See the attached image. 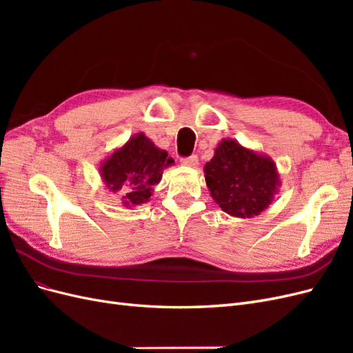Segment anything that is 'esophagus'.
<instances>
[{"label": "esophagus", "mask_w": 353, "mask_h": 353, "mask_svg": "<svg viewBox=\"0 0 353 353\" xmlns=\"http://www.w3.org/2000/svg\"><path fill=\"white\" fill-rule=\"evenodd\" d=\"M181 163L188 168H196L199 165V157L196 154H191L190 157H184L181 159Z\"/></svg>", "instance_id": "1"}]
</instances>
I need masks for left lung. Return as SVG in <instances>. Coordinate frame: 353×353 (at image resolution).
Here are the masks:
<instances>
[{"instance_id": "1", "label": "left lung", "mask_w": 353, "mask_h": 353, "mask_svg": "<svg viewBox=\"0 0 353 353\" xmlns=\"http://www.w3.org/2000/svg\"><path fill=\"white\" fill-rule=\"evenodd\" d=\"M206 185L219 208L236 218L258 216L268 209L281 185L274 160L223 138L203 168Z\"/></svg>"}]
</instances>
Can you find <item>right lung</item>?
I'll return each mask as SVG.
<instances>
[{
    "label": "right lung",
    "instance_id": "add662e5",
    "mask_svg": "<svg viewBox=\"0 0 353 353\" xmlns=\"http://www.w3.org/2000/svg\"><path fill=\"white\" fill-rule=\"evenodd\" d=\"M174 163L166 150L138 132L101 160L99 172L105 188L110 193H119L122 205L131 209L150 200L163 170Z\"/></svg>",
    "mask_w": 353,
    "mask_h": 353
}]
</instances>
